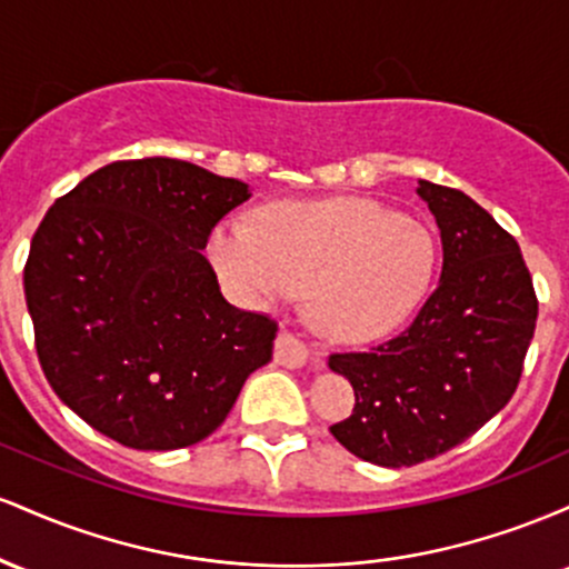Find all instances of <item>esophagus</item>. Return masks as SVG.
I'll list each match as a JSON object with an SVG mask.
<instances>
[{"mask_svg":"<svg viewBox=\"0 0 569 569\" xmlns=\"http://www.w3.org/2000/svg\"><path fill=\"white\" fill-rule=\"evenodd\" d=\"M307 358H310V352H307L302 339L289 335V331H280L276 339V361L280 363V367L302 369L307 363Z\"/></svg>","mask_w":569,"mask_h":569,"instance_id":"1","label":"esophagus"}]
</instances>
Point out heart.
<instances>
[{
    "mask_svg": "<svg viewBox=\"0 0 569 569\" xmlns=\"http://www.w3.org/2000/svg\"><path fill=\"white\" fill-rule=\"evenodd\" d=\"M224 286L246 305L310 297V316L337 342H375L420 310L439 267L430 227L363 198L280 202L257 227L227 221L208 240Z\"/></svg>",
    "mask_w": 569,
    "mask_h": 569,
    "instance_id": "obj_1",
    "label": "heart"
}]
</instances>
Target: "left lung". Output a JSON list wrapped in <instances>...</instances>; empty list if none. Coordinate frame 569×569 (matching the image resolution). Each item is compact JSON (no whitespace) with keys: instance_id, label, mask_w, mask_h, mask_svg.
Here are the masks:
<instances>
[{"instance_id":"obj_1","label":"left lung","mask_w":569,"mask_h":569,"mask_svg":"<svg viewBox=\"0 0 569 569\" xmlns=\"http://www.w3.org/2000/svg\"><path fill=\"white\" fill-rule=\"evenodd\" d=\"M441 230L436 291L401 335L367 352H335L329 369L356 390L331 436L382 468H409L473 436L511 401L538 321L519 243L479 202L420 181Z\"/></svg>"}]
</instances>
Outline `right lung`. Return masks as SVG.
<instances>
[{
    "mask_svg": "<svg viewBox=\"0 0 569 569\" xmlns=\"http://www.w3.org/2000/svg\"><path fill=\"white\" fill-rule=\"evenodd\" d=\"M251 198L238 179L171 158L98 168L31 238L26 307L50 388L130 449L211 436L278 326L221 297L202 257L217 221Z\"/></svg>",
    "mask_w": 569,
    "mask_h": 569,
    "instance_id": "add662e5",
    "label": "right lung"
}]
</instances>
